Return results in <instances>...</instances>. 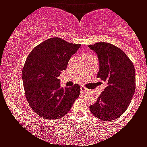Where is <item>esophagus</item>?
Here are the masks:
<instances>
[{
    "mask_svg": "<svg viewBox=\"0 0 147 147\" xmlns=\"http://www.w3.org/2000/svg\"><path fill=\"white\" fill-rule=\"evenodd\" d=\"M81 92H82V93H84V92H88V89L82 86V87H81Z\"/></svg>",
    "mask_w": 147,
    "mask_h": 147,
    "instance_id": "34e87169",
    "label": "esophagus"
}]
</instances>
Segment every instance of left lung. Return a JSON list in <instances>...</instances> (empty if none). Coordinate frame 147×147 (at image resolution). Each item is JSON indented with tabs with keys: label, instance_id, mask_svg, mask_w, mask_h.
Listing matches in <instances>:
<instances>
[{
	"label": "left lung",
	"instance_id": "left-lung-1",
	"mask_svg": "<svg viewBox=\"0 0 147 147\" xmlns=\"http://www.w3.org/2000/svg\"><path fill=\"white\" fill-rule=\"evenodd\" d=\"M88 47L98 55V78L107 83L89 107L90 111L100 120L111 122L124 113L132 100L136 88L134 66L123 51L111 43L97 42Z\"/></svg>",
	"mask_w": 147,
	"mask_h": 147
}]
</instances>
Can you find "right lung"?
<instances>
[{"mask_svg": "<svg viewBox=\"0 0 147 147\" xmlns=\"http://www.w3.org/2000/svg\"><path fill=\"white\" fill-rule=\"evenodd\" d=\"M80 47L61 38H50L36 47L26 58L22 71L26 99L43 118L55 120L65 116L79 96V85L64 88L58 77Z\"/></svg>", "mask_w": 147, "mask_h": 147, "instance_id": "obj_1", "label": "right lung"}]
</instances>
